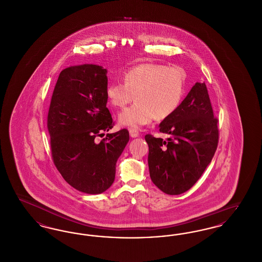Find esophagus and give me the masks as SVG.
I'll list each match as a JSON object with an SVG mask.
<instances>
[{
    "label": "esophagus",
    "instance_id": "esophagus-1",
    "mask_svg": "<svg viewBox=\"0 0 262 262\" xmlns=\"http://www.w3.org/2000/svg\"><path fill=\"white\" fill-rule=\"evenodd\" d=\"M128 132H129V136L132 137H137L139 136V133L136 128H129Z\"/></svg>",
    "mask_w": 262,
    "mask_h": 262
}]
</instances>
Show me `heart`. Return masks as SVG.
<instances>
[{"label":"heart","instance_id":"b5f03b06","mask_svg":"<svg viewBox=\"0 0 262 262\" xmlns=\"http://www.w3.org/2000/svg\"><path fill=\"white\" fill-rule=\"evenodd\" d=\"M123 82H112L106 96L113 106L124 108L136 98V103L119 115L122 125L137 128L155 118L162 121L179 108L185 94V75L179 67L145 62L127 70Z\"/></svg>","mask_w":262,"mask_h":262}]
</instances>
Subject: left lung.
<instances>
[{
	"instance_id": "obj_1",
	"label": "left lung",
	"mask_w": 262,
	"mask_h": 262,
	"mask_svg": "<svg viewBox=\"0 0 262 262\" xmlns=\"http://www.w3.org/2000/svg\"><path fill=\"white\" fill-rule=\"evenodd\" d=\"M159 127L168 136L166 140L145 136L150 178L163 192L178 195L199 181L218 145V119L214 117L205 83L196 82Z\"/></svg>"
}]
</instances>
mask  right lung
Segmentation results:
<instances>
[{
    "mask_svg": "<svg viewBox=\"0 0 262 262\" xmlns=\"http://www.w3.org/2000/svg\"><path fill=\"white\" fill-rule=\"evenodd\" d=\"M107 71L96 64L62 70L47 117L52 159L75 189L98 194L112 186L116 163L128 142V130L107 134L114 125L106 107Z\"/></svg>",
    "mask_w": 262,
    "mask_h": 262,
    "instance_id": "right-lung-1",
    "label": "right lung"
}]
</instances>
